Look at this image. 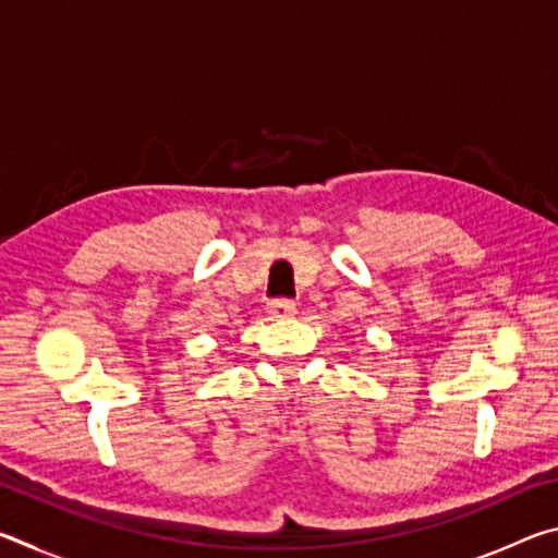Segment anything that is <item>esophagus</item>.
<instances>
[{
  "label": "esophagus",
  "mask_w": 558,
  "mask_h": 558,
  "mask_svg": "<svg viewBox=\"0 0 558 558\" xmlns=\"http://www.w3.org/2000/svg\"><path fill=\"white\" fill-rule=\"evenodd\" d=\"M268 315L270 317H292L295 315V302L288 298H276L268 302Z\"/></svg>",
  "instance_id": "obj_1"
}]
</instances>
